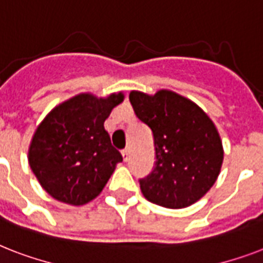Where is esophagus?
Segmentation results:
<instances>
[{
	"mask_svg": "<svg viewBox=\"0 0 263 263\" xmlns=\"http://www.w3.org/2000/svg\"><path fill=\"white\" fill-rule=\"evenodd\" d=\"M121 154H123V160L127 162V161L129 160V150H128V148H125V150H123V152H121Z\"/></svg>",
	"mask_w": 263,
	"mask_h": 263,
	"instance_id": "34e87169",
	"label": "esophagus"
}]
</instances>
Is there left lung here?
I'll return each mask as SVG.
<instances>
[{
  "mask_svg": "<svg viewBox=\"0 0 263 263\" xmlns=\"http://www.w3.org/2000/svg\"><path fill=\"white\" fill-rule=\"evenodd\" d=\"M129 102L154 136L156 166L140 190L148 202L168 209L195 203L221 172L224 148L212 119L191 99L171 90L131 91Z\"/></svg>",
  "mask_w": 263,
  "mask_h": 263,
  "instance_id": "8db88e82",
  "label": "left lung"
}]
</instances>
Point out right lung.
<instances>
[{"instance_id": "right-lung-1", "label": "right lung", "mask_w": 263, "mask_h": 263, "mask_svg": "<svg viewBox=\"0 0 263 263\" xmlns=\"http://www.w3.org/2000/svg\"><path fill=\"white\" fill-rule=\"evenodd\" d=\"M124 94L82 92L53 107L35 129L28 164L54 199L82 206L102 192L123 157L103 127Z\"/></svg>"}]
</instances>
